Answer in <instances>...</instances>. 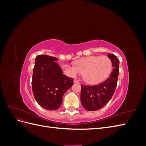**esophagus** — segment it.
Returning <instances> with one entry per match:
<instances>
[{
  "label": "esophagus",
  "instance_id": "34e87169",
  "mask_svg": "<svg viewBox=\"0 0 146 146\" xmlns=\"http://www.w3.org/2000/svg\"><path fill=\"white\" fill-rule=\"evenodd\" d=\"M74 83H79V82H78V80H77V79H74Z\"/></svg>",
  "mask_w": 146,
  "mask_h": 146
}]
</instances>
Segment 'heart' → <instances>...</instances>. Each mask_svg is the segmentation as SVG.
Segmentation results:
<instances>
[{
	"label": "heart",
	"instance_id": "1",
	"mask_svg": "<svg viewBox=\"0 0 146 146\" xmlns=\"http://www.w3.org/2000/svg\"><path fill=\"white\" fill-rule=\"evenodd\" d=\"M62 68L69 76L83 73V79L90 85H96L104 81L112 69V62L108 56L91 55L75 61L74 65L63 64Z\"/></svg>",
	"mask_w": 146,
	"mask_h": 146
}]
</instances>
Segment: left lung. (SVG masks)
Segmentation results:
<instances>
[{
    "label": "left lung",
    "instance_id": "obj_1",
    "mask_svg": "<svg viewBox=\"0 0 146 146\" xmlns=\"http://www.w3.org/2000/svg\"><path fill=\"white\" fill-rule=\"evenodd\" d=\"M112 62L113 71L109 78L100 85L81 86V104L88 111H96L107 104L111 99L117 86L119 61L114 54H108Z\"/></svg>",
    "mask_w": 146,
    "mask_h": 146
}]
</instances>
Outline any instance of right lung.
<instances>
[{
	"label": "right lung",
	"instance_id": "right-lung-1",
	"mask_svg": "<svg viewBox=\"0 0 146 146\" xmlns=\"http://www.w3.org/2000/svg\"><path fill=\"white\" fill-rule=\"evenodd\" d=\"M58 59L38 55L32 76V91L38 104L48 110H55L62 104L63 96L73 85V79L66 76L56 62Z\"/></svg>",
	"mask_w": 146,
	"mask_h": 146
}]
</instances>
